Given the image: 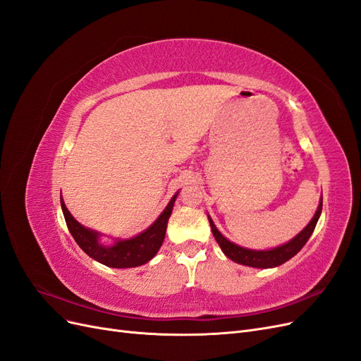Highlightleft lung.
Listing matches in <instances>:
<instances>
[{
    "mask_svg": "<svg viewBox=\"0 0 361 361\" xmlns=\"http://www.w3.org/2000/svg\"><path fill=\"white\" fill-rule=\"evenodd\" d=\"M321 211H322V200L318 206V211H316L314 216L312 218V221L307 224V227H305L302 232H300L288 244L280 245V247L272 248V250H265V251L248 250V248L235 245L233 243L228 241V239H226L220 232H218V228L215 227L211 218H209V223H211L212 233L216 239L218 245L221 247L223 253L228 259H232L233 262H236V264H243V265L253 267V268H272V267H279L281 264H285V262H288L290 257L297 255L298 251L304 247V244L309 241V238L316 227V223H318V220H319Z\"/></svg>",
    "mask_w": 361,
    "mask_h": 361,
    "instance_id": "left-lung-1",
    "label": "left lung"
}]
</instances>
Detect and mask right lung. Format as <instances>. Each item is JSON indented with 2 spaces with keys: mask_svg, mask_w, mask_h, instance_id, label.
<instances>
[{
  "mask_svg": "<svg viewBox=\"0 0 361 361\" xmlns=\"http://www.w3.org/2000/svg\"><path fill=\"white\" fill-rule=\"evenodd\" d=\"M176 195H173V199L167 204L164 212L158 216V220L152 224L147 231L140 233L135 238L125 239V241H118L113 247H105L97 243V233L89 228L82 227L68 211V207L64 206L63 199L61 202V209L64 214V220H66L68 228L73 239L76 241L82 251L87 255L93 257L94 260L101 262V264L111 267V268H133L140 267L149 262L154 257L164 241V236H166L167 231V223L171 215V209L174 200H176Z\"/></svg>",
  "mask_w": 361,
  "mask_h": 361,
  "instance_id": "add662e5",
  "label": "right lung"
}]
</instances>
